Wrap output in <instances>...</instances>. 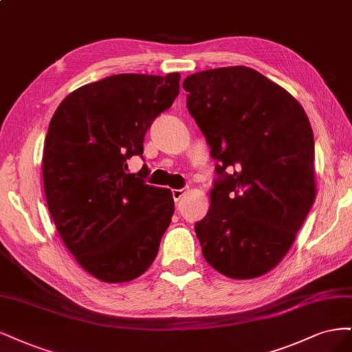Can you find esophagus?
I'll return each instance as SVG.
<instances>
[{
    "instance_id": "1",
    "label": "esophagus",
    "mask_w": 352,
    "mask_h": 352,
    "mask_svg": "<svg viewBox=\"0 0 352 352\" xmlns=\"http://www.w3.org/2000/svg\"><path fill=\"white\" fill-rule=\"evenodd\" d=\"M186 195V191L183 190V188H179V190H173V197H174V200L175 201H179L181 200V197H183Z\"/></svg>"
}]
</instances>
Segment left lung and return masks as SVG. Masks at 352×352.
<instances>
[{"label": "left lung", "mask_w": 352, "mask_h": 352, "mask_svg": "<svg viewBox=\"0 0 352 352\" xmlns=\"http://www.w3.org/2000/svg\"><path fill=\"white\" fill-rule=\"evenodd\" d=\"M183 87L219 162L209 212L195 226L203 257L226 278L262 276L285 257L316 199L309 117L285 89L244 65L195 73Z\"/></svg>", "instance_id": "1"}]
</instances>
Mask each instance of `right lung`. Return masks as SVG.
I'll return each instance as SVG.
<instances>
[{
	"instance_id": "right-lung-1",
	"label": "right lung",
	"mask_w": 352,
	"mask_h": 352,
	"mask_svg": "<svg viewBox=\"0 0 352 352\" xmlns=\"http://www.w3.org/2000/svg\"><path fill=\"white\" fill-rule=\"evenodd\" d=\"M178 73L116 74L76 89L51 118L42 174L61 240L87 274L130 282L151 267L174 213L173 192L127 174L152 121L179 94Z\"/></svg>"
}]
</instances>
